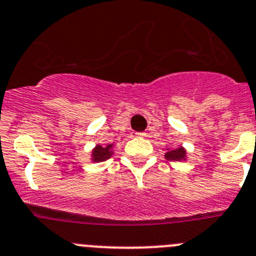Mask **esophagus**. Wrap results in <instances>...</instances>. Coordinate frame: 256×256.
Segmentation results:
<instances>
[{
    "instance_id": "esophagus-1",
    "label": "esophagus",
    "mask_w": 256,
    "mask_h": 256,
    "mask_svg": "<svg viewBox=\"0 0 256 256\" xmlns=\"http://www.w3.org/2000/svg\"><path fill=\"white\" fill-rule=\"evenodd\" d=\"M134 135H135V136H140V138H142V136H145V135H146V134H144V132H135V134H134Z\"/></svg>"
}]
</instances>
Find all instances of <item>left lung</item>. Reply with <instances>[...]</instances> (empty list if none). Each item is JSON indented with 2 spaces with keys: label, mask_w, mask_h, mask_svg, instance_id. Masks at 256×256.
<instances>
[{
  "label": "left lung",
  "mask_w": 256,
  "mask_h": 256,
  "mask_svg": "<svg viewBox=\"0 0 256 256\" xmlns=\"http://www.w3.org/2000/svg\"><path fill=\"white\" fill-rule=\"evenodd\" d=\"M185 158V150L182 148H174V150H170L166 153V160L176 162V160H181Z\"/></svg>",
  "instance_id": "8db88e82"
}]
</instances>
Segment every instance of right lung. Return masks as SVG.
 <instances>
[{"instance_id":"add662e5","label":"right lung","mask_w":256,"mask_h":256,"mask_svg":"<svg viewBox=\"0 0 256 256\" xmlns=\"http://www.w3.org/2000/svg\"><path fill=\"white\" fill-rule=\"evenodd\" d=\"M110 148H111V145H108V146H106V148L98 145V146L93 150V160H96V162H100V160H106L107 158H110V156H111V150H110Z\"/></svg>"}]
</instances>
